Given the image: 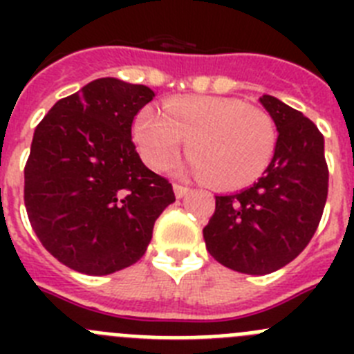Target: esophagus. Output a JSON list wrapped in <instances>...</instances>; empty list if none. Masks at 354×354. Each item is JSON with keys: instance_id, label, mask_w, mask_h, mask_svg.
<instances>
[{"instance_id": "34e87169", "label": "esophagus", "mask_w": 354, "mask_h": 354, "mask_svg": "<svg viewBox=\"0 0 354 354\" xmlns=\"http://www.w3.org/2000/svg\"><path fill=\"white\" fill-rule=\"evenodd\" d=\"M174 192H175V196L177 198H183V196H186L187 193H189V187L184 186V184H174Z\"/></svg>"}]
</instances>
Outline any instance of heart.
<instances>
[{"label":"heart","instance_id":"obj_1","mask_svg":"<svg viewBox=\"0 0 354 354\" xmlns=\"http://www.w3.org/2000/svg\"><path fill=\"white\" fill-rule=\"evenodd\" d=\"M133 133L143 161L154 170L167 168L186 142L189 171L220 189L255 183L277 147L271 115L232 97H177L162 106V115L143 109Z\"/></svg>","mask_w":354,"mask_h":354}]
</instances>
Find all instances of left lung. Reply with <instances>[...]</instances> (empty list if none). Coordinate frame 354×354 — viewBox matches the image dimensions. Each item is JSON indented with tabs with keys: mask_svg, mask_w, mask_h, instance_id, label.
Returning <instances> with one entry per match:
<instances>
[{
	"mask_svg": "<svg viewBox=\"0 0 354 354\" xmlns=\"http://www.w3.org/2000/svg\"><path fill=\"white\" fill-rule=\"evenodd\" d=\"M261 102L278 131L270 167L259 183L216 196L204 228L207 252L246 274H268L298 257L314 237L328 196L324 138L310 118L273 95Z\"/></svg>",
	"mask_w": 354,
	"mask_h": 354,
	"instance_id": "obj_1",
	"label": "left lung"
}]
</instances>
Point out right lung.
Instances as JSON below:
<instances>
[{"instance_id": "obj_1", "label": "right lung", "mask_w": 354, "mask_h": 354, "mask_svg": "<svg viewBox=\"0 0 354 354\" xmlns=\"http://www.w3.org/2000/svg\"><path fill=\"white\" fill-rule=\"evenodd\" d=\"M154 92L101 77L64 97L37 126L24 167V205L42 246L84 274L143 257L154 223L175 202L168 179L145 167L131 138Z\"/></svg>"}]
</instances>
